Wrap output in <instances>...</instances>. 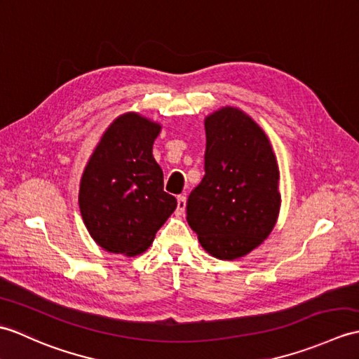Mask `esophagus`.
Segmentation results:
<instances>
[{
    "label": "esophagus",
    "instance_id": "1",
    "mask_svg": "<svg viewBox=\"0 0 359 359\" xmlns=\"http://www.w3.org/2000/svg\"><path fill=\"white\" fill-rule=\"evenodd\" d=\"M185 208H187V197L177 196V214L185 212Z\"/></svg>",
    "mask_w": 359,
    "mask_h": 359
}]
</instances>
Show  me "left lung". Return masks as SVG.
<instances>
[{
    "label": "left lung",
    "instance_id": "1",
    "mask_svg": "<svg viewBox=\"0 0 359 359\" xmlns=\"http://www.w3.org/2000/svg\"><path fill=\"white\" fill-rule=\"evenodd\" d=\"M205 131V176L188 197L187 220L208 254L236 260L277 223L278 165L268 136L240 108L206 116Z\"/></svg>",
    "mask_w": 359,
    "mask_h": 359
}]
</instances>
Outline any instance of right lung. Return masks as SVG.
I'll use <instances>...</instances> for the list:
<instances>
[{"instance_id":"right-lung-1","label":"right lung","mask_w":359,"mask_h":359,"mask_svg":"<svg viewBox=\"0 0 359 359\" xmlns=\"http://www.w3.org/2000/svg\"><path fill=\"white\" fill-rule=\"evenodd\" d=\"M161 130V123L137 113L119 116L105 130L82 174V220L108 252H145L176 210L177 200L163 191V172L153 157Z\"/></svg>"}]
</instances>
